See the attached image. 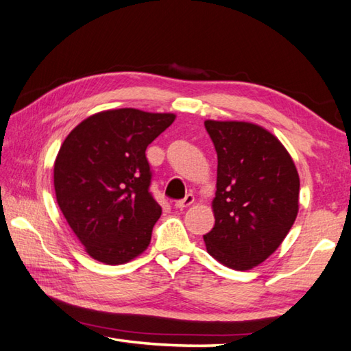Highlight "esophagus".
I'll return each mask as SVG.
<instances>
[{"mask_svg": "<svg viewBox=\"0 0 351 351\" xmlns=\"http://www.w3.org/2000/svg\"><path fill=\"white\" fill-rule=\"evenodd\" d=\"M193 202H195V196H193V195H187L186 197H184V199L176 201V202H175V207L182 210V208H186V207H189V206H192Z\"/></svg>", "mask_w": 351, "mask_h": 351, "instance_id": "esophagus-1", "label": "esophagus"}]
</instances>
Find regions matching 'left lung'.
<instances>
[{"mask_svg": "<svg viewBox=\"0 0 351 351\" xmlns=\"http://www.w3.org/2000/svg\"><path fill=\"white\" fill-rule=\"evenodd\" d=\"M218 154L215 226L207 253L233 270H250L276 252L299 210V175L289 152L264 127L207 119Z\"/></svg>", "mask_w": 351, "mask_h": 351, "instance_id": "left-lung-1", "label": "left lung"}]
</instances>
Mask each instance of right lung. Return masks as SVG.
I'll use <instances>...</instances> for the list:
<instances>
[{
    "instance_id": "add662e5",
    "label": "right lung",
    "mask_w": 351,
    "mask_h": 351,
    "mask_svg": "<svg viewBox=\"0 0 351 351\" xmlns=\"http://www.w3.org/2000/svg\"><path fill=\"white\" fill-rule=\"evenodd\" d=\"M175 118L138 109L104 110L64 139L53 165L55 195L88 256L118 265L149 247L162 210L149 192L145 149Z\"/></svg>"
}]
</instances>
